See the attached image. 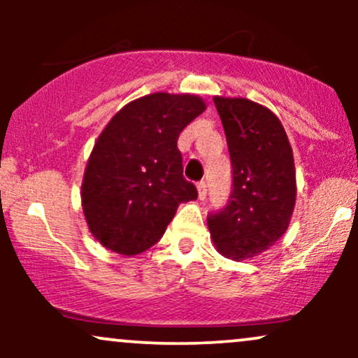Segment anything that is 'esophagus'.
<instances>
[{"label":"esophagus","mask_w":358,"mask_h":358,"mask_svg":"<svg viewBox=\"0 0 358 358\" xmlns=\"http://www.w3.org/2000/svg\"><path fill=\"white\" fill-rule=\"evenodd\" d=\"M196 190H199V199L200 200H205V196H207V183L203 182H199V185H196Z\"/></svg>","instance_id":"34e87169"}]
</instances>
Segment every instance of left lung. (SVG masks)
<instances>
[{
    "label": "left lung",
    "instance_id": "left-lung-1",
    "mask_svg": "<svg viewBox=\"0 0 358 358\" xmlns=\"http://www.w3.org/2000/svg\"><path fill=\"white\" fill-rule=\"evenodd\" d=\"M232 162L229 205L207 219L222 256L256 257L285 236L296 203L293 148L273 110L244 97H213Z\"/></svg>",
    "mask_w": 358,
    "mask_h": 358
}]
</instances>
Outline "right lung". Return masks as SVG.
Returning <instances> with one entry per match:
<instances>
[{
  "mask_svg": "<svg viewBox=\"0 0 358 358\" xmlns=\"http://www.w3.org/2000/svg\"><path fill=\"white\" fill-rule=\"evenodd\" d=\"M207 104L195 94L155 92L119 109L102 129L82 180V210L106 249L136 256L165 234L180 203L196 200L183 178L180 133Z\"/></svg>",
  "mask_w": 358,
  "mask_h": 358,
  "instance_id": "obj_1",
  "label": "right lung"
}]
</instances>
